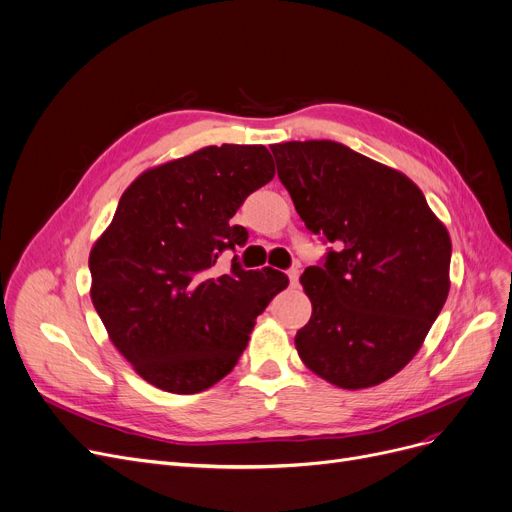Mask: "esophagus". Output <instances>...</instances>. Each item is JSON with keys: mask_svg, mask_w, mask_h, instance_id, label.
Returning a JSON list of instances; mask_svg holds the SVG:
<instances>
[{"mask_svg": "<svg viewBox=\"0 0 512 512\" xmlns=\"http://www.w3.org/2000/svg\"><path fill=\"white\" fill-rule=\"evenodd\" d=\"M287 277H289V283H291V285H298V279H300V271H298L296 266H294V269H289V271H287Z\"/></svg>", "mask_w": 512, "mask_h": 512, "instance_id": "1", "label": "esophagus"}]
</instances>
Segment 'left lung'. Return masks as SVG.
I'll return each instance as SVG.
<instances>
[{
  "instance_id": "left-lung-1",
  "label": "left lung",
  "mask_w": 512,
  "mask_h": 512,
  "mask_svg": "<svg viewBox=\"0 0 512 512\" xmlns=\"http://www.w3.org/2000/svg\"><path fill=\"white\" fill-rule=\"evenodd\" d=\"M271 152L306 229L331 243L300 277L312 302L296 335L302 362L344 389L394 377L446 304V227L408 177L344 143L287 141Z\"/></svg>"
}]
</instances>
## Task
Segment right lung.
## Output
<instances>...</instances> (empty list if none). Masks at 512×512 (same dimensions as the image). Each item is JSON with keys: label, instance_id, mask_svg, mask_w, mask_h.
<instances>
[{"label": "right lung", "instance_id": "add662e5", "mask_svg": "<svg viewBox=\"0 0 512 512\" xmlns=\"http://www.w3.org/2000/svg\"><path fill=\"white\" fill-rule=\"evenodd\" d=\"M273 177L264 145H208L139 175L95 241L91 302L118 352L164 392L198 394L229 375L256 316L289 285L237 256L229 273L214 269L246 246L231 218Z\"/></svg>", "mask_w": 512, "mask_h": 512}]
</instances>
